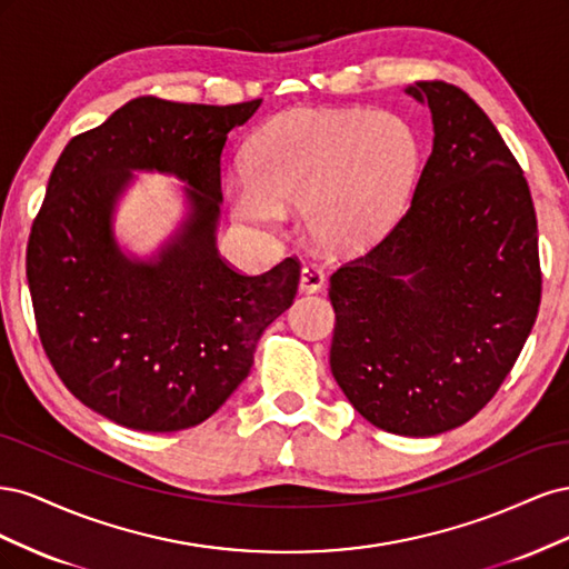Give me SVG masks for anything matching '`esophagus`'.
<instances>
[{"instance_id": "1", "label": "esophagus", "mask_w": 569, "mask_h": 569, "mask_svg": "<svg viewBox=\"0 0 569 569\" xmlns=\"http://www.w3.org/2000/svg\"><path fill=\"white\" fill-rule=\"evenodd\" d=\"M325 284V274L318 266L308 263L301 268V280H299V289L306 291V295H313V291H320Z\"/></svg>"}]
</instances>
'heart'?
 Instances as JSON below:
<instances>
[{"label": "heart", "mask_w": 569, "mask_h": 569, "mask_svg": "<svg viewBox=\"0 0 569 569\" xmlns=\"http://www.w3.org/2000/svg\"><path fill=\"white\" fill-rule=\"evenodd\" d=\"M420 163L418 134L389 111L295 109L274 116L244 151L247 178L226 184L232 213L274 230L303 206L313 242L356 251L401 216Z\"/></svg>", "instance_id": "obj_1"}]
</instances>
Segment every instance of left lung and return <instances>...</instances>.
I'll list each match as a JSON object with an SVG mask.
<instances>
[{
    "mask_svg": "<svg viewBox=\"0 0 569 569\" xmlns=\"http://www.w3.org/2000/svg\"><path fill=\"white\" fill-rule=\"evenodd\" d=\"M435 147L401 220L330 278V366L375 427L435 437L475 418L518 360L541 303L537 213L518 159L456 84L406 90Z\"/></svg>",
    "mask_w": 569,
    "mask_h": 569,
    "instance_id": "8db88e82",
    "label": "left lung"
}]
</instances>
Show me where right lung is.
<instances>
[{"label": "right lung", "instance_id": "obj_1", "mask_svg": "<svg viewBox=\"0 0 569 569\" xmlns=\"http://www.w3.org/2000/svg\"><path fill=\"white\" fill-rule=\"evenodd\" d=\"M258 107L137 97L76 134L51 170L28 239V287L51 368L99 416L142 432L211 418L244 382L266 327L295 301L297 258L242 274L216 249L220 153ZM132 169L193 187L188 220L153 262H132L110 230Z\"/></svg>", "mask_w": 569, "mask_h": 569}]
</instances>
